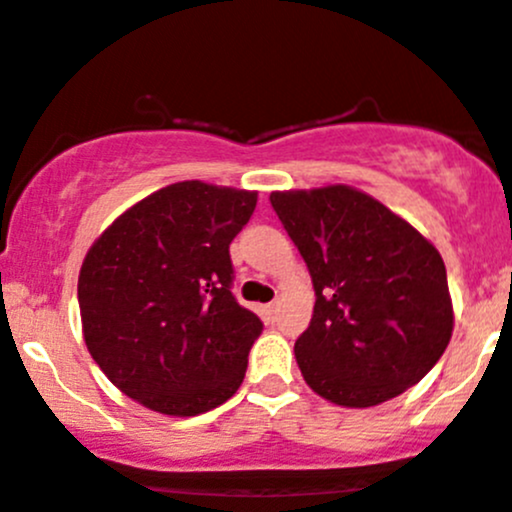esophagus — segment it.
<instances>
[{"instance_id": "34e87169", "label": "esophagus", "mask_w": 512, "mask_h": 512, "mask_svg": "<svg viewBox=\"0 0 512 512\" xmlns=\"http://www.w3.org/2000/svg\"><path fill=\"white\" fill-rule=\"evenodd\" d=\"M276 305H279V303H269V305H264V313H267V315H274V313H276Z\"/></svg>"}]
</instances>
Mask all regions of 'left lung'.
Masks as SVG:
<instances>
[{
    "label": "left lung",
    "instance_id": "8db88e82",
    "mask_svg": "<svg viewBox=\"0 0 512 512\" xmlns=\"http://www.w3.org/2000/svg\"><path fill=\"white\" fill-rule=\"evenodd\" d=\"M269 199L313 276V320L293 346L310 390L366 409L419 383L455 327L436 245L351 185Z\"/></svg>",
    "mask_w": 512,
    "mask_h": 512
}]
</instances>
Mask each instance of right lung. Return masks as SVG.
I'll use <instances>...</instances> for the list:
<instances>
[{"label":"right lung","mask_w":512,"mask_h":512,"mask_svg":"<svg viewBox=\"0 0 512 512\" xmlns=\"http://www.w3.org/2000/svg\"><path fill=\"white\" fill-rule=\"evenodd\" d=\"M255 204V190L173 182L88 248L79 272L86 349L142 407L197 416L243 383L262 322L233 298L228 245Z\"/></svg>","instance_id":"right-lung-1"}]
</instances>
